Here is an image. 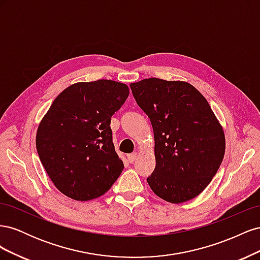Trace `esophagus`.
I'll use <instances>...</instances> for the list:
<instances>
[{"label": "esophagus", "instance_id": "esophagus-1", "mask_svg": "<svg viewBox=\"0 0 260 260\" xmlns=\"http://www.w3.org/2000/svg\"><path fill=\"white\" fill-rule=\"evenodd\" d=\"M137 153H132V154H129L128 155V160H129V162L130 164H133L136 161V159H137Z\"/></svg>", "mask_w": 260, "mask_h": 260}]
</instances>
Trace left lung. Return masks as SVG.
Returning a JSON list of instances; mask_svg holds the SVG:
<instances>
[{
    "mask_svg": "<svg viewBox=\"0 0 260 260\" xmlns=\"http://www.w3.org/2000/svg\"><path fill=\"white\" fill-rule=\"evenodd\" d=\"M130 88L153 125L156 166L146 179L149 186L169 203L196 198L217 174L225 148L208 102L183 81L148 78Z\"/></svg>",
    "mask_w": 260,
    "mask_h": 260,
    "instance_id": "left-lung-1",
    "label": "left lung"
}]
</instances>
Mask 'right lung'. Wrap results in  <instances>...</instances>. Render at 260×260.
<instances>
[{"label": "right lung", "instance_id": "add662e5", "mask_svg": "<svg viewBox=\"0 0 260 260\" xmlns=\"http://www.w3.org/2000/svg\"><path fill=\"white\" fill-rule=\"evenodd\" d=\"M128 95V85L117 81L78 82L54 100L39 124V157L68 198L96 199L120 176L123 162L115 152L111 119Z\"/></svg>", "mask_w": 260, "mask_h": 260}]
</instances>
